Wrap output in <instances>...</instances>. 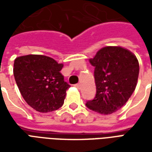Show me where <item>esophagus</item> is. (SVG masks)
Instances as JSON below:
<instances>
[{"label": "esophagus", "mask_w": 152, "mask_h": 152, "mask_svg": "<svg viewBox=\"0 0 152 152\" xmlns=\"http://www.w3.org/2000/svg\"><path fill=\"white\" fill-rule=\"evenodd\" d=\"M75 86H76V88L78 89H80V87H81V86H80V84H76V85H75Z\"/></svg>", "instance_id": "esophagus-1"}]
</instances>
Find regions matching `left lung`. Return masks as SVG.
Returning a JSON list of instances; mask_svg holds the SVG:
<instances>
[{
	"label": "left lung",
	"mask_w": 152,
	"mask_h": 152,
	"mask_svg": "<svg viewBox=\"0 0 152 152\" xmlns=\"http://www.w3.org/2000/svg\"><path fill=\"white\" fill-rule=\"evenodd\" d=\"M89 63L94 66L96 95L86 105L102 115L112 114L126 103L136 88L139 63L129 50L120 46L99 50Z\"/></svg>",
	"instance_id": "obj_1"
}]
</instances>
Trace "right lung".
Instances as JSON below:
<instances>
[{"label": "right lung", "mask_w": 152, "mask_h": 152, "mask_svg": "<svg viewBox=\"0 0 152 152\" xmlns=\"http://www.w3.org/2000/svg\"><path fill=\"white\" fill-rule=\"evenodd\" d=\"M63 63L50 57L28 54L16 58L14 76L23 98L39 112H50L63 105L70 86L60 71Z\"/></svg>", "instance_id": "obj_1"}]
</instances>
